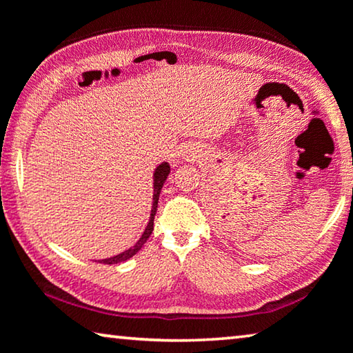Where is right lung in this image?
<instances>
[{"instance_id":"obj_1","label":"right lung","mask_w":353,"mask_h":353,"mask_svg":"<svg viewBox=\"0 0 353 353\" xmlns=\"http://www.w3.org/2000/svg\"><path fill=\"white\" fill-rule=\"evenodd\" d=\"M168 174H170V165H168L166 161H163V163L155 168V171H154V198H152L154 203H152V210H150L149 223H148L146 229H144L141 239H139L138 242H137L135 245H133L132 248L125 250L124 253H121V254H117V256H113V257H108V259L99 261L100 264H108V265H111V264H119V262H124V261H127V259H130V257L135 256V254L138 253V251L143 248V245L146 243V240L150 237V234H152V231H154V216H155V212H157V205H159V196H160L161 188H163V183H165V181H166Z\"/></svg>"}]
</instances>
